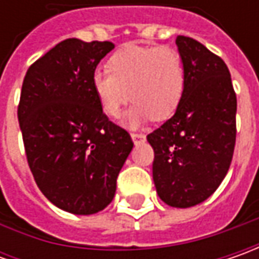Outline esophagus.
Returning <instances> with one entry per match:
<instances>
[{
  "instance_id": "esophagus-1",
  "label": "esophagus",
  "mask_w": 259,
  "mask_h": 259,
  "mask_svg": "<svg viewBox=\"0 0 259 259\" xmlns=\"http://www.w3.org/2000/svg\"><path fill=\"white\" fill-rule=\"evenodd\" d=\"M131 138H133V141H134L135 144H137V143H143V141H145L144 134H131Z\"/></svg>"
}]
</instances>
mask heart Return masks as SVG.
Wrapping results in <instances>:
<instances>
[{"label": "heart", "instance_id": "b5f03b06", "mask_svg": "<svg viewBox=\"0 0 259 259\" xmlns=\"http://www.w3.org/2000/svg\"><path fill=\"white\" fill-rule=\"evenodd\" d=\"M109 73H95L92 89L102 112L116 119L131 98L135 105L125 125L138 126L150 116L164 121L176 112L186 88L180 55L170 47L125 45L108 60Z\"/></svg>", "mask_w": 259, "mask_h": 259}]
</instances>
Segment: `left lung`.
<instances>
[{
	"label": "left lung",
	"instance_id": "8db88e82",
	"mask_svg": "<svg viewBox=\"0 0 259 259\" xmlns=\"http://www.w3.org/2000/svg\"><path fill=\"white\" fill-rule=\"evenodd\" d=\"M186 88L174 115L147 135L153 180L168 206L192 207L222 183L236 138V95L225 62L190 37L176 38Z\"/></svg>",
	"mask_w": 259,
	"mask_h": 259
}]
</instances>
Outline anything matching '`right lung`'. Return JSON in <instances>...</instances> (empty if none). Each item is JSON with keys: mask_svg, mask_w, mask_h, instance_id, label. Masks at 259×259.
I'll list each match as a JSON object with an SVG mask.
<instances>
[{"mask_svg": "<svg viewBox=\"0 0 259 259\" xmlns=\"http://www.w3.org/2000/svg\"><path fill=\"white\" fill-rule=\"evenodd\" d=\"M115 46L67 38L30 66L18 122L41 193L59 209L94 214L112 202L134 143L102 112L92 89L98 63Z\"/></svg>", "mask_w": 259, "mask_h": 259, "instance_id": "right-lung-1", "label": "right lung"}]
</instances>
